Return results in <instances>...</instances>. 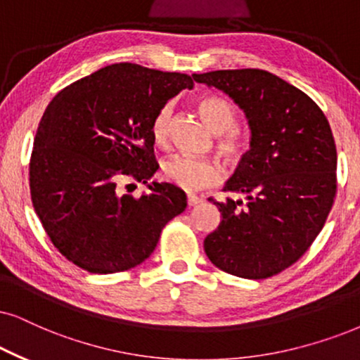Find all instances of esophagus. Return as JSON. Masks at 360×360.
Masks as SVG:
<instances>
[{"label": "esophagus", "mask_w": 360, "mask_h": 360, "mask_svg": "<svg viewBox=\"0 0 360 360\" xmlns=\"http://www.w3.org/2000/svg\"><path fill=\"white\" fill-rule=\"evenodd\" d=\"M202 201H204V199L199 198V195H193V194L188 195V206H189V207L199 206V204H201Z\"/></svg>", "instance_id": "34e87169"}]
</instances>
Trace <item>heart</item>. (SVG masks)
<instances>
[{
  "instance_id": "heart-1",
  "label": "heart",
  "mask_w": 360,
  "mask_h": 360,
  "mask_svg": "<svg viewBox=\"0 0 360 360\" xmlns=\"http://www.w3.org/2000/svg\"><path fill=\"white\" fill-rule=\"evenodd\" d=\"M198 109L202 120L212 133L221 134L217 139V149L227 161L236 162L244 156L248 141L236 129L238 111L226 99L219 96H204L198 101ZM172 104H165L151 122V138L159 148H167L171 143ZM161 176L176 188L194 193L209 186L217 184L222 179V167L217 161L207 158H191L184 154L167 158L161 166Z\"/></svg>"
}]
</instances>
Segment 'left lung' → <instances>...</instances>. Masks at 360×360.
Here are the masks:
<instances>
[{"instance_id": "obj_1", "label": "left lung", "mask_w": 360, "mask_h": 360, "mask_svg": "<svg viewBox=\"0 0 360 360\" xmlns=\"http://www.w3.org/2000/svg\"><path fill=\"white\" fill-rule=\"evenodd\" d=\"M193 78L233 98L251 127V149L224 186L243 198L209 199L222 219L204 251L227 274H279L311 248L334 204L338 151L329 121L306 93L264 70Z\"/></svg>"}]
</instances>
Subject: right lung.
Instances as JSON below:
<instances>
[{"instance_id": "1", "label": "right lung", "mask_w": 360, "mask_h": 360, "mask_svg": "<svg viewBox=\"0 0 360 360\" xmlns=\"http://www.w3.org/2000/svg\"><path fill=\"white\" fill-rule=\"evenodd\" d=\"M188 75L117 63L59 91L41 117L30 161L34 211L54 248L93 274L127 271L151 256L161 231L188 206L184 191L153 183L151 122ZM134 184H127L126 188Z\"/></svg>"}]
</instances>
